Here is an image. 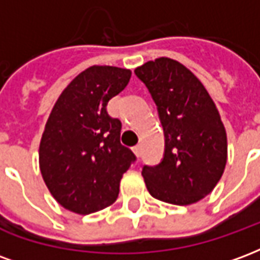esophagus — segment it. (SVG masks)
I'll list each match as a JSON object with an SVG mask.
<instances>
[{"label":"esophagus","mask_w":260,"mask_h":260,"mask_svg":"<svg viewBox=\"0 0 260 260\" xmlns=\"http://www.w3.org/2000/svg\"><path fill=\"white\" fill-rule=\"evenodd\" d=\"M132 150H134V153H135L138 157L141 156V145H136L135 147H132Z\"/></svg>","instance_id":"34e87169"}]
</instances>
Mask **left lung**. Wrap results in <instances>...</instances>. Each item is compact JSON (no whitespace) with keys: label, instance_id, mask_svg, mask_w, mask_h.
I'll list each match as a JSON object with an SVG mask.
<instances>
[{"label":"left lung","instance_id":"1","mask_svg":"<svg viewBox=\"0 0 260 260\" xmlns=\"http://www.w3.org/2000/svg\"><path fill=\"white\" fill-rule=\"evenodd\" d=\"M157 106L164 157L142 175L158 201L186 206L209 195L227 163V134L216 104L189 69L161 57L135 69Z\"/></svg>","mask_w":260,"mask_h":260}]
</instances>
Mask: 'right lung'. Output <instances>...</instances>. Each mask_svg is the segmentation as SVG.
Returning <instances> with one entry per match:
<instances>
[{"instance_id":"obj_1","label":"right lung","mask_w":260,"mask_h":260,"mask_svg":"<svg viewBox=\"0 0 260 260\" xmlns=\"http://www.w3.org/2000/svg\"><path fill=\"white\" fill-rule=\"evenodd\" d=\"M129 69L93 65L59 94L43 132L39 164L43 180L59 205L90 214L117 201L119 181L136 160L121 145V121L107 103L125 89Z\"/></svg>"}]
</instances>
